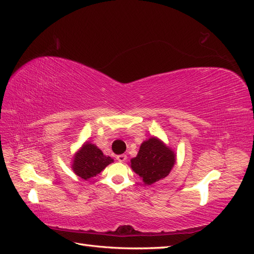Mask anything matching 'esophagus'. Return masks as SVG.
Here are the masks:
<instances>
[{
    "label": "esophagus",
    "instance_id": "esophagus-1",
    "mask_svg": "<svg viewBox=\"0 0 254 254\" xmlns=\"http://www.w3.org/2000/svg\"><path fill=\"white\" fill-rule=\"evenodd\" d=\"M117 160L119 162H125L127 160V155H119L117 156Z\"/></svg>",
    "mask_w": 254,
    "mask_h": 254
}]
</instances>
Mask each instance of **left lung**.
Here are the masks:
<instances>
[{"mask_svg": "<svg viewBox=\"0 0 254 254\" xmlns=\"http://www.w3.org/2000/svg\"><path fill=\"white\" fill-rule=\"evenodd\" d=\"M176 162V154L161 139L152 136L141 143L137 156L131 159L129 166L144 184L151 185L170 174Z\"/></svg>", "mask_w": 254, "mask_h": 254, "instance_id": "left-lung-1", "label": "left lung"}]
</instances>
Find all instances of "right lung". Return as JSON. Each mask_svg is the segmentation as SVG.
I'll return each mask as SVG.
<instances>
[{
    "label": "right lung",
    "mask_w": 254,
    "mask_h": 254,
    "mask_svg": "<svg viewBox=\"0 0 254 254\" xmlns=\"http://www.w3.org/2000/svg\"><path fill=\"white\" fill-rule=\"evenodd\" d=\"M111 162H114L113 158L105 156L95 144L85 141L74 154L71 169L81 179L88 181L102 172Z\"/></svg>",
    "instance_id": "right-lung-1"
}]
</instances>
